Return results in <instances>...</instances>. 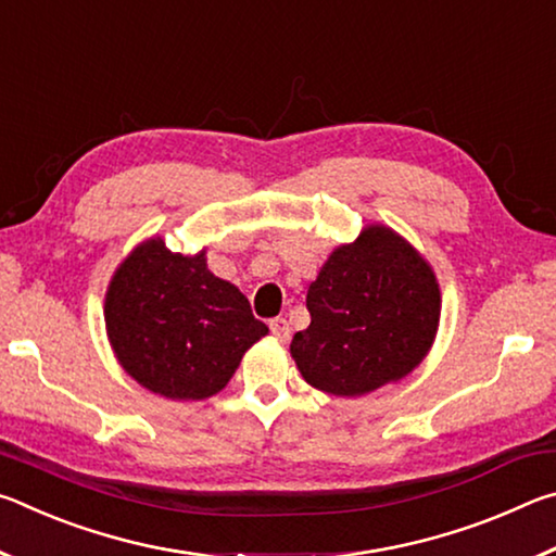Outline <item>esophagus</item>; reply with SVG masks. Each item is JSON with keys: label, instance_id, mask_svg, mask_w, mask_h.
<instances>
[{"label": "esophagus", "instance_id": "esophagus-1", "mask_svg": "<svg viewBox=\"0 0 556 556\" xmlns=\"http://www.w3.org/2000/svg\"><path fill=\"white\" fill-rule=\"evenodd\" d=\"M269 331H271V336L277 338V341H281V343L289 341V321H287V318H271Z\"/></svg>", "mask_w": 556, "mask_h": 556}]
</instances>
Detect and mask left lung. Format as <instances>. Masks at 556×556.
I'll return each instance as SVG.
<instances>
[{"label":"left lung","mask_w":556,"mask_h":556,"mask_svg":"<svg viewBox=\"0 0 556 556\" xmlns=\"http://www.w3.org/2000/svg\"><path fill=\"white\" fill-rule=\"evenodd\" d=\"M312 324L289 351L312 388L361 397L419 368L439 331L434 269L388 225H365L328 255L306 294Z\"/></svg>","instance_id":"8db88e82"}]
</instances>
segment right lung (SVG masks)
Segmentation results:
<instances>
[{
    "instance_id": "right-lung-1",
    "label": "right lung",
    "mask_w": 556,
    "mask_h": 556,
    "mask_svg": "<svg viewBox=\"0 0 556 556\" xmlns=\"http://www.w3.org/2000/svg\"><path fill=\"white\" fill-rule=\"evenodd\" d=\"M105 328L122 370L178 402L218 394L269 333L242 291L208 269L205 248L181 255L159 235L139 242L112 275Z\"/></svg>"
}]
</instances>
